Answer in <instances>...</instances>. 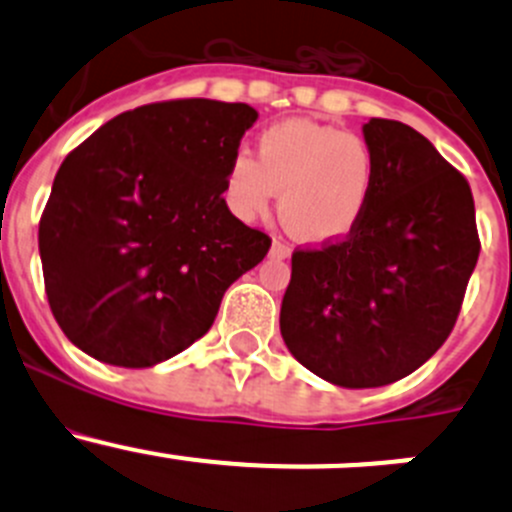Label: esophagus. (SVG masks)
Segmentation results:
<instances>
[{"label":"esophagus","mask_w":512,"mask_h":512,"mask_svg":"<svg viewBox=\"0 0 512 512\" xmlns=\"http://www.w3.org/2000/svg\"><path fill=\"white\" fill-rule=\"evenodd\" d=\"M289 247L285 245V242H280V240H275L272 242V250H270V255L272 257H277V260H285V257H289Z\"/></svg>","instance_id":"esophagus-1"}]
</instances>
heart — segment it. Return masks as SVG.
Listing matches in <instances>:
<instances>
[{
	"label": "heart",
	"instance_id": "obj_1",
	"mask_svg": "<svg viewBox=\"0 0 512 512\" xmlns=\"http://www.w3.org/2000/svg\"><path fill=\"white\" fill-rule=\"evenodd\" d=\"M376 183V156L349 128L289 118L265 128L257 156L240 153L225 175V198L240 218L265 213L280 195V218L302 242L347 237L364 218Z\"/></svg>",
	"mask_w": 512,
	"mask_h": 512
}]
</instances>
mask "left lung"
<instances>
[{
    "label": "left lung",
    "mask_w": 512,
    "mask_h": 512,
    "mask_svg": "<svg viewBox=\"0 0 512 512\" xmlns=\"http://www.w3.org/2000/svg\"><path fill=\"white\" fill-rule=\"evenodd\" d=\"M376 183L347 237L292 252L280 332L312 374L347 389L394 384L456 327L480 240L471 185L428 138L371 118Z\"/></svg>",
    "instance_id": "8db88e82"
}]
</instances>
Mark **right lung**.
<instances>
[{"instance_id":"obj_1","label":"right lung","mask_w":512,"mask_h":512,"mask_svg":"<svg viewBox=\"0 0 512 512\" xmlns=\"http://www.w3.org/2000/svg\"><path fill=\"white\" fill-rule=\"evenodd\" d=\"M247 103L175 98L103 123L61 163L39 220L46 299L103 364L143 369L198 342L272 240L227 210Z\"/></svg>"}]
</instances>
